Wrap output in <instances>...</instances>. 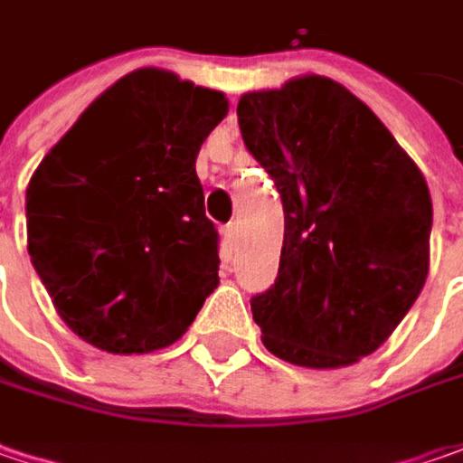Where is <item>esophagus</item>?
<instances>
[{
	"instance_id": "esophagus-1",
	"label": "esophagus",
	"mask_w": 463,
	"mask_h": 463,
	"mask_svg": "<svg viewBox=\"0 0 463 463\" xmlns=\"http://www.w3.org/2000/svg\"><path fill=\"white\" fill-rule=\"evenodd\" d=\"M222 238H225V248H231L232 241H235V222H228V225L222 228Z\"/></svg>"
}]
</instances>
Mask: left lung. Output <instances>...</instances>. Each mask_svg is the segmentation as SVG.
<instances>
[{
  "mask_svg": "<svg viewBox=\"0 0 463 463\" xmlns=\"http://www.w3.org/2000/svg\"><path fill=\"white\" fill-rule=\"evenodd\" d=\"M238 125L277 184V281L250 297L263 345L307 369L374 354L420 295L433 204L420 168L338 81L299 76L248 91Z\"/></svg>",
  "mask_w": 463,
  "mask_h": 463,
  "instance_id": "obj_1",
  "label": "left lung"
}]
</instances>
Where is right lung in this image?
<instances>
[{
	"label": "right lung",
	"instance_id": "right-lung-1",
	"mask_svg": "<svg viewBox=\"0 0 463 463\" xmlns=\"http://www.w3.org/2000/svg\"><path fill=\"white\" fill-rule=\"evenodd\" d=\"M222 91L137 69L104 91L27 184V250L63 323L107 354L182 338L215 292L217 231L197 153Z\"/></svg>",
	"mask_w": 463,
	"mask_h": 463
}]
</instances>
